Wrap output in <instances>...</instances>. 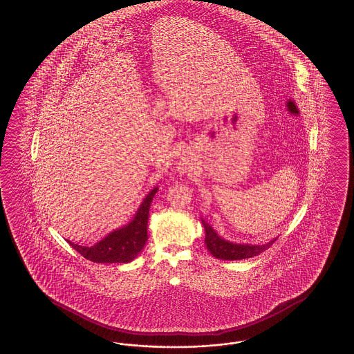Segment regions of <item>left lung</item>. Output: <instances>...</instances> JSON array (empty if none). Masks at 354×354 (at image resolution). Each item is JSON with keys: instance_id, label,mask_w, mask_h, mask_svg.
Listing matches in <instances>:
<instances>
[{"instance_id": "8db88e82", "label": "left lung", "mask_w": 354, "mask_h": 354, "mask_svg": "<svg viewBox=\"0 0 354 354\" xmlns=\"http://www.w3.org/2000/svg\"><path fill=\"white\" fill-rule=\"evenodd\" d=\"M203 221L205 228V244L207 250L219 259H227V261H236V259H245V258L254 257L259 253L265 252L266 249L274 244L275 240H271L265 245H249V244H234L230 241H225L221 236L213 230V227L207 225Z\"/></svg>"}]
</instances>
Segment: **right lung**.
Listing matches in <instances>:
<instances>
[{"instance_id":"add662e5","label":"right lung","mask_w":354,"mask_h":354,"mask_svg":"<svg viewBox=\"0 0 354 354\" xmlns=\"http://www.w3.org/2000/svg\"><path fill=\"white\" fill-rule=\"evenodd\" d=\"M158 188L151 189L140 205L138 213L129 225L115 230L114 232L98 241L93 247L77 245L67 240V243L83 257L96 263H127L139 256L148 240V216L149 207Z\"/></svg>"}]
</instances>
